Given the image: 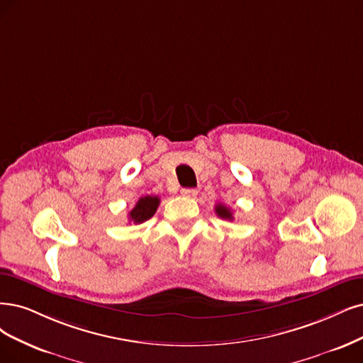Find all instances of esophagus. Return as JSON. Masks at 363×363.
I'll return each instance as SVG.
<instances>
[{"label":"esophagus","instance_id":"obj_1","mask_svg":"<svg viewBox=\"0 0 363 363\" xmlns=\"http://www.w3.org/2000/svg\"><path fill=\"white\" fill-rule=\"evenodd\" d=\"M181 194L185 197H196L197 196V190L196 189H182Z\"/></svg>","mask_w":363,"mask_h":363}]
</instances>
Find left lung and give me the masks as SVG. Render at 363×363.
<instances>
[{"mask_svg":"<svg viewBox=\"0 0 363 363\" xmlns=\"http://www.w3.org/2000/svg\"><path fill=\"white\" fill-rule=\"evenodd\" d=\"M216 212H217V216L220 218H223V220H233L232 211L227 208V206H224V205H217L216 206Z\"/></svg>","mask_w":363,"mask_h":363,"instance_id":"1","label":"left lung"}]
</instances>
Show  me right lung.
<instances>
[{"label": "right lung", "mask_w": 363, "mask_h": 363, "mask_svg": "<svg viewBox=\"0 0 363 363\" xmlns=\"http://www.w3.org/2000/svg\"><path fill=\"white\" fill-rule=\"evenodd\" d=\"M158 205H160V197L158 196H145V197H140L138 200L136 206H134L128 212L130 223L142 224L146 220H150L155 213Z\"/></svg>", "instance_id": "right-lung-1"}]
</instances>
